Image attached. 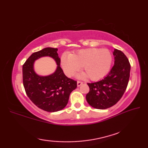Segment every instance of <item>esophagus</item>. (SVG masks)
Listing matches in <instances>:
<instances>
[{
	"label": "esophagus",
	"instance_id": "34e87169",
	"mask_svg": "<svg viewBox=\"0 0 148 148\" xmlns=\"http://www.w3.org/2000/svg\"><path fill=\"white\" fill-rule=\"evenodd\" d=\"M83 82L82 81H78L77 83V86H80L81 84H83Z\"/></svg>",
	"mask_w": 148,
	"mask_h": 148
}]
</instances>
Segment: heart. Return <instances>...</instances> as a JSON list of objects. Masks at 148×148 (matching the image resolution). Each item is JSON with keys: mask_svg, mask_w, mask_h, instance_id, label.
I'll list each match as a JSON object with an SVG mask.
<instances>
[{"mask_svg": "<svg viewBox=\"0 0 148 148\" xmlns=\"http://www.w3.org/2000/svg\"><path fill=\"white\" fill-rule=\"evenodd\" d=\"M112 62L111 53L107 49L88 48L81 49L74 54L64 53L61 58V65L67 76L71 77L83 65L81 76L97 81L104 77L111 69Z\"/></svg>", "mask_w": 148, "mask_h": 148, "instance_id": "1", "label": "heart"}]
</instances>
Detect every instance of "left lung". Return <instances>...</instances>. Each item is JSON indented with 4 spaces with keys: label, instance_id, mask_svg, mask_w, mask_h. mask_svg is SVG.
Masks as SVG:
<instances>
[{
    "label": "left lung",
    "instance_id": "left-lung-1",
    "mask_svg": "<svg viewBox=\"0 0 148 148\" xmlns=\"http://www.w3.org/2000/svg\"><path fill=\"white\" fill-rule=\"evenodd\" d=\"M114 65L109 74L103 79L87 83L90 88L86 98L88 103L94 108L105 109L115 105L127 89L130 77L129 60L120 50L115 49Z\"/></svg>",
    "mask_w": 148,
    "mask_h": 148
}]
</instances>
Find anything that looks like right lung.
I'll return each instance as SVG.
<instances>
[{"instance_id":"add662e5","label":"right lung","mask_w":148,"mask_h":148,"mask_svg":"<svg viewBox=\"0 0 148 148\" xmlns=\"http://www.w3.org/2000/svg\"><path fill=\"white\" fill-rule=\"evenodd\" d=\"M58 49L46 48L32 53L23 65V83L27 96L34 104L44 111L56 112L67 106L69 95L77 87V81L65 76L60 67ZM52 57L58 66L48 77H40L33 70V63L42 56Z\"/></svg>"}]
</instances>
